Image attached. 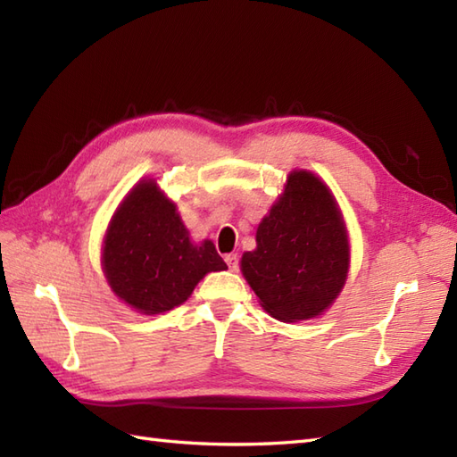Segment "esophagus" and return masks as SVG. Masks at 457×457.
Wrapping results in <instances>:
<instances>
[{
	"instance_id": "esophagus-1",
	"label": "esophagus",
	"mask_w": 457,
	"mask_h": 457,
	"mask_svg": "<svg viewBox=\"0 0 457 457\" xmlns=\"http://www.w3.org/2000/svg\"><path fill=\"white\" fill-rule=\"evenodd\" d=\"M223 259H226V263H228V267L231 270H237L239 269V257H237V253H229V255H226Z\"/></svg>"
}]
</instances>
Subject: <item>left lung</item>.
Wrapping results in <instances>:
<instances>
[{
	"label": "left lung",
	"instance_id": "1",
	"mask_svg": "<svg viewBox=\"0 0 457 457\" xmlns=\"http://www.w3.org/2000/svg\"><path fill=\"white\" fill-rule=\"evenodd\" d=\"M257 247L241 257V273L269 316L303 322L322 316L349 273V234L336 196L318 174L287 177L257 226Z\"/></svg>",
	"mask_w": 457,
	"mask_h": 457
}]
</instances>
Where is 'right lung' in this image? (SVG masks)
I'll use <instances>...</instances> for the list:
<instances>
[{
	"mask_svg": "<svg viewBox=\"0 0 457 457\" xmlns=\"http://www.w3.org/2000/svg\"><path fill=\"white\" fill-rule=\"evenodd\" d=\"M226 269L210 239H190L157 179H141L125 194L102 241V270L112 293L145 316L187 303L204 277Z\"/></svg>",
	"mask_w": 457,
	"mask_h": 457,
	"instance_id": "obj_1",
	"label": "right lung"
}]
</instances>
